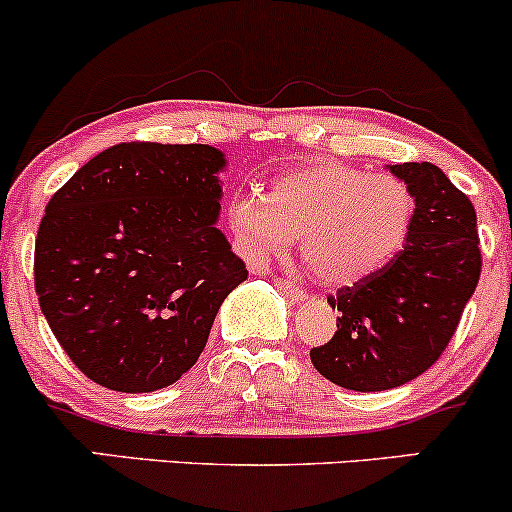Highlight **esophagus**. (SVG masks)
<instances>
[{
  "instance_id": "esophagus-1",
  "label": "esophagus",
  "mask_w": 512,
  "mask_h": 512,
  "mask_svg": "<svg viewBox=\"0 0 512 512\" xmlns=\"http://www.w3.org/2000/svg\"><path fill=\"white\" fill-rule=\"evenodd\" d=\"M274 286H276V289H279V291H284L289 298H293V301H305V298H308V293H305V291L301 289V286H296V284H293V281H289V279H276Z\"/></svg>"
}]
</instances>
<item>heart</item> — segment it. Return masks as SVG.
I'll list each match as a JSON object with an SVG mask.
<instances>
[{"label": "heart", "mask_w": 512, "mask_h": 512, "mask_svg": "<svg viewBox=\"0 0 512 512\" xmlns=\"http://www.w3.org/2000/svg\"><path fill=\"white\" fill-rule=\"evenodd\" d=\"M414 207L407 182L392 175L315 163L276 178L267 197L233 199L228 223L252 262L284 257L301 238V255L317 279L351 286L402 250Z\"/></svg>", "instance_id": "b5f03b06"}]
</instances>
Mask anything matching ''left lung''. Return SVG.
Here are the masks:
<instances>
[{"label": "left lung", "mask_w": 512, "mask_h": 512, "mask_svg": "<svg viewBox=\"0 0 512 512\" xmlns=\"http://www.w3.org/2000/svg\"><path fill=\"white\" fill-rule=\"evenodd\" d=\"M390 173L414 195V221L380 272L337 296V332L310 349L317 373L356 392L392 390L419 378L455 334L481 274L477 211L433 163H402Z\"/></svg>", "instance_id": "8db88e82"}]
</instances>
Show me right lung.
<instances>
[{
	"mask_svg": "<svg viewBox=\"0 0 512 512\" xmlns=\"http://www.w3.org/2000/svg\"><path fill=\"white\" fill-rule=\"evenodd\" d=\"M223 151L125 142L52 195L35 238V293L93 383L154 392L197 363L248 269L216 228Z\"/></svg>",
	"mask_w": 512,
	"mask_h": 512,
	"instance_id": "obj_1",
	"label": "right lung"
}]
</instances>
